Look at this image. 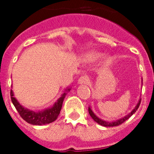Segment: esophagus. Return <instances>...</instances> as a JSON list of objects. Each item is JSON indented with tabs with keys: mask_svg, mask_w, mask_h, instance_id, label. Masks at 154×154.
<instances>
[{
	"mask_svg": "<svg viewBox=\"0 0 154 154\" xmlns=\"http://www.w3.org/2000/svg\"><path fill=\"white\" fill-rule=\"evenodd\" d=\"M89 82V77H87V76H82V77L79 78V80H78V83H79L80 85L88 84Z\"/></svg>",
	"mask_w": 154,
	"mask_h": 154,
	"instance_id": "1",
	"label": "esophagus"
}]
</instances>
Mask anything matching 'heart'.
I'll use <instances>...</instances> for the list:
<instances>
[{"instance_id":"heart-1","label":"heart","mask_w":154,"mask_h":154,"mask_svg":"<svg viewBox=\"0 0 154 154\" xmlns=\"http://www.w3.org/2000/svg\"><path fill=\"white\" fill-rule=\"evenodd\" d=\"M100 54L97 53H94V52H91V53H87L85 57V60L86 61H94V60H97V58L100 57Z\"/></svg>"}]
</instances>
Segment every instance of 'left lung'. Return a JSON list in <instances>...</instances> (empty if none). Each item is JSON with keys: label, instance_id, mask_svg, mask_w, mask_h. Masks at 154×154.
Returning a JSON list of instances; mask_svg holds the SVG:
<instances>
[{"label": "left lung", "instance_id": "obj_1", "mask_svg": "<svg viewBox=\"0 0 154 154\" xmlns=\"http://www.w3.org/2000/svg\"><path fill=\"white\" fill-rule=\"evenodd\" d=\"M141 99H140V100H139L138 103H137V105L135 106V108H134V109L132 110L131 112H129L128 115L125 116L124 117H122V118H121V119L115 121V122H105V121H103V120L100 119L99 117H97L96 115L94 114V112H93V110L91 109V108L90 107H89V115L91 116L92 118H93V119H94V121L97 122V123H98V124L101 125H103V126H105V127L117 126V125H119L122 124V123H124V122H125L126 120H128L129 117H131L132 115L134 114V113H135V112H136L137 110V109L139 108V105H140V104H141Z\"/></svg>", "mask_w": 154, "mask_h": 154}]
</instances>
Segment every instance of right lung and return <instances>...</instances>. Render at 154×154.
<instances>
[{"label": "right lung", "mask_w": 154, "mask_h": 154, "mask_svg": "<svg viewBox=\"0 0 154 154\" xmlns=\"http://www.w3.org/2000/svg\"><path fill=\"white\" fill-rule=\"evenodd\" d=\"M70 88H67L65 89L64 94L61 95L60 98L58 99L57 101L50 108H48L46 109L34 112L32 110H29L26 108L23 107L20 103L18 102L17 100L14 97L13 90L11 89L10 96L11 100L13 102V105L15 106L16 109L17 110L19 114L25 122H28L29 124L34 125H46L52 123L57 120L58 115L60 113L61 107H62L63 101L65 99L67 93L70 91Z\"/></svg>", "instance_id": "1"}]
</instances>
